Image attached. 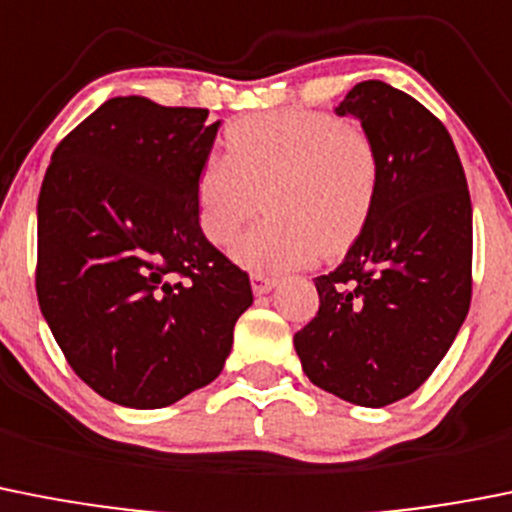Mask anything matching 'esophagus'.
Instances as JSON below:
<instances>
[{"instance_id":"esophagus-1","label":"esophagus","mask_w":512,"mask_h":512,"mask_svg":"<svg viewBox=\"0 0 512 512\" xmlns=\"http://www.w3.org/2000/svg\"><path fill=\"white\" fill-rule=\"evenodd\" d=\"M274 287H276L274 276L251 274V289H253V294H256V297H261V294H269Z\"/></svg>"}]
</instances>
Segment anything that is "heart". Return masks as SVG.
I'll list each match as a JSON object with an SVG mask.
<instances>
[{
  "label": "heart",
  "instance_id": "heart-1",
  "mask_svg": "<svg viewBox=\"0 0 512 512\" xmlns=\"http://www.w3.org/2000/svg\"><path fill=\"white\" fill-rule=\"evenodd\" d=\"M225 157H208L195 180L203 236L228 246L264 195L266 218L233 246L253 274H284L348 251L370 223L381 162L358 126L320 111H271L225 129Z\"/></svg>",
  "mask_w": 512,
  "mask_h": 512
}]
</instances>
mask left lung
Returning <instances> with one entry per match:
<instances>
[{
  "label": "left lung",
  "instance_id": "1",
  "mask_svg": "<svg viewBox=\"0 0 512 512\" xmlns=\"http://www.w3.org/2000/svg\"><path fill=\"white\" fill-rule=\"evenodd\" d=\"M381 162L363 236L335 271L314 279L320 312L294 335L314 386L381 409L434 373L472 297V203L449 131L409 93L383 81L348 91Z\"/></svg>",
  "mask_w": 512,
  "mask_h": 512
}]
</instances>
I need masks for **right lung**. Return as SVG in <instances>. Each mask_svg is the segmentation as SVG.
<instances>
[{
	"instance_id": "1",
	"label": "right lung",
	"mask_w": 512,
	"mask_h": 512,
	"mask_svg": "<svg viewBox=\"0 0 512 512\" xmlns=\"http://www.w3.org/2000/svg\"><path fill=\"white\" fill-rule=\"evenodd\" d=\"M220 121L144 96L101 103L53 152L37 200V302L106 401L162 409L215 381L251 307L203 236L195 180Z\"/></svg>"
}]
</instances>
